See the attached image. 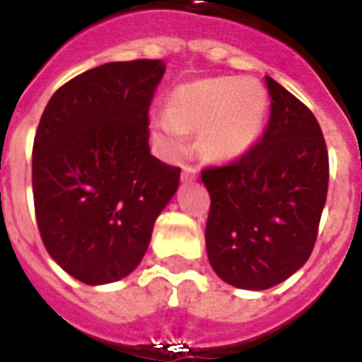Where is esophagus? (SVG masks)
<instances>
[{
	"mask_svg": "<svg viewBox=\"0 0 362 362\" xmlns=\"http://www.w3.org/2000/svg\"><path fill=\"white\" fill-rule=\"evenodd\" d=\"M197 174H199V173H197L194 166H184V168H182V182L196 180Z\"/></svg>",
	"mask_w": 362,
	"mask_h": 362,
	"instance_id": "1",
	"label": "esophagus"
}]
</instances>
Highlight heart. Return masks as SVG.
<instances>
[{"label": "heart", "mask_w": 362, "mask_h": 362, "mask_svg": "<svg viewBox=\"0 0 362 362\" xmlns=\"http://www.w3.org/2000/svg\"><path fill=\"white\" fill-rule=\"evenodd\" d=\"M267 108V90L256 79L211 77L176 87L166 112L151 116V129L170 157L188 149L186 132H196L205 157L228 163L258 141Z\"/></svg>", "instance_id": "b5f03b06"}]
</instances>
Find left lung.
Segmentation results:
<instances>
[{"mask_svg":"<svg viewBox=\"0 0 362 362\" xmlns=\"http://www.w3.org/2000/svg\"><path fill=\"white\" fill-rule=\"evenodd\" d=\"M272 116L262 141L233 165L205 168L211 196L205 246L213 272L236 288L264 291L310 258L326 205L329 160L318 122L266 77Z\"/></svg>","mask_w":362,"mask_h":362,"instance_id":"1","label":"left lung"}]
</instances>
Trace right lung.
I'll return each mask as SVG.
<instances>
[{
  "mask_svg": "<svg viewBox=\"0 0 362 362\" xmlns=\"http://www.w3.org/2000/svg\"><path fill=\"white\" fill-rule=\"evenodd\" d=\"M163 59L104 64L59 87L33 147L38 230L52 259L85 285L124 279L149 248L180 168L151 155L149 104Z\"/></svg>",
  "mask_w": 362,
  "mask_h": 362,
  "instance_id": "add662e5",
  "label": "right lung"
}]
</instances>
